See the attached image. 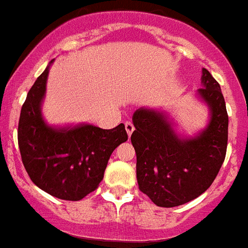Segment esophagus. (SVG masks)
Masks as SVG:
<instances>
[{
	"label": "esophagus",
	"instance_id": "34e87169",
	"mask_svg": "<svg viewBox=\"0 0 248 248\" xmlns=\"http://www.w3.org/2000/svg\"><path fill=\"white\" fill-rule=\"evenodd\" d=\"M125 130L129 137L132 136V133L134 132V125H133L132 122H125Z\"/></svg>",
	"mask_w": 248,
	"mask_h": 248
}]
</instances>
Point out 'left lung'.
Instances as JSON below:
<instances>
[{
    "mask_svg": "<svg viewBox=\"0 0 248 248\" xmlns=\"http://www.w3.org/2000/svg\"><path fill=\"white\" fill-rule=\"evenodd\" d=\"M198 95L210 111L205 129L180 137L163 111L140 108L133 114L130 140L137 153L139 190L157 206L172 208L191 202L209 189L227 152L228 114L219 83L202 68Z\"/></svg>",
    "mask_w": 248,
    "mask_h": 248,
    "instance_id": "8db88e82",
    "label": "left lung"
}]
</instances>
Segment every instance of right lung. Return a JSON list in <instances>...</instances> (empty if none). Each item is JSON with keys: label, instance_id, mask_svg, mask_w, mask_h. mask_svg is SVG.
<instances>
[{"label": "right lung", "instance_id": "add662e5", "mask_svg": "<svg viewBox=\"0 0 248 248\" xmlns=\"http://www.w3.org/2000/svg\"><path fill=\"white\" fill-rule=\"evenodd\" d=\"M48 73L49 65L36 78L21 108L18 148L32 183L58 199L77 202L96 190L111 153L128 140V134L124 124L112 129L91 124L48 125L42 115Z\"/></svg>", "mask_w": 248, "mask_h": 248}]
</instances>
